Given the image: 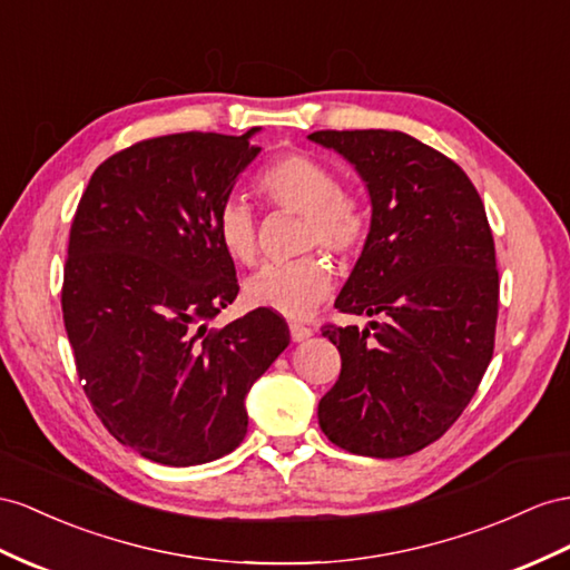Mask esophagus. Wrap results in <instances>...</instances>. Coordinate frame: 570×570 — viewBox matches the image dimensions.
<instances>
[{
  "instance_id": "obj_1",
  "label": "esophagus",
  "mask_w": 570,
  "mask_h": 570,
  "mask_svg": "<svg viewBox=\"0 0 570 570\" xmlns=\"http://www.w3.org/2000/svg\"><path fill=\"white\" fill-rule=\"evenodd\" d=\"M291 330V340L294 342H305L308 337H313V327H305V325H298V323H291L288 325Z\"/></svg>"
}]
</instances>
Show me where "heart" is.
<instances>
[{
    "label": "heart",
    "mask_w": 570,
    "mask_h": 570,
    "mask_svg": "<svg viewBox=\"0 0 570 570\" xmlns=\"http://www.w3.org/2000/svg\"><path fill=\"white\" fill-rule=\"evenodd\" d=\"M257 193L272 207L303 216L301 247L313 250L323 245L337 257L356 255L368 238L371 216L356 195L340 189L334 170L311 154H284L259 173ZM218 240L228 257L240 265L257 259V224L253 209L240 199H230L218 214ZM334 284L330 262L308 255L291 265H267L243 286V296L253 308H265L291 320L308 317L323 303Z\"/></svg>",
    "instance_id": "obj_1"
}]
</instances>
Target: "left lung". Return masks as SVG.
I'll list each match as a JSON object with an SVG mask.
<instances>
[{"label":"left lung","mask_w":570,"mask_h":570,"mask_svg":"<svg viewBox=\"0 0 570 570\" xmlns=\"http://www.w3.org/2000/svg\"><path fill=\"white\" fill-rule=\"evenodd\" d=\"M308 139L352 164L371 199L368 238L334 308L383 315L323 330L342 373L317 404L320 429L354 455H412L455 424L493 354L499 272L484 204L455 160L404 132Z\"/></svg>","instance_id":"8db88e82"}]
</instances>
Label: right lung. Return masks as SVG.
<instances>
[{"label": "right lung", "mask_w": 570, "mask_h": 570, "mask_svg": "<svg viewBox=\"0 0 570 570\" xmlns=\"http://www.w3.org/2000/svg\"><path fill=\"white\" fill-rule=\"evenodd\" d=\"M257 132L129 146L96 168L71 222L62 313L83 392L125 448L158 464L236 450L247 392L291 342L265 308L207 330L238 296L216 222L262 151Z\"/></svg>", "instance_id": "1"}]
</instances>
